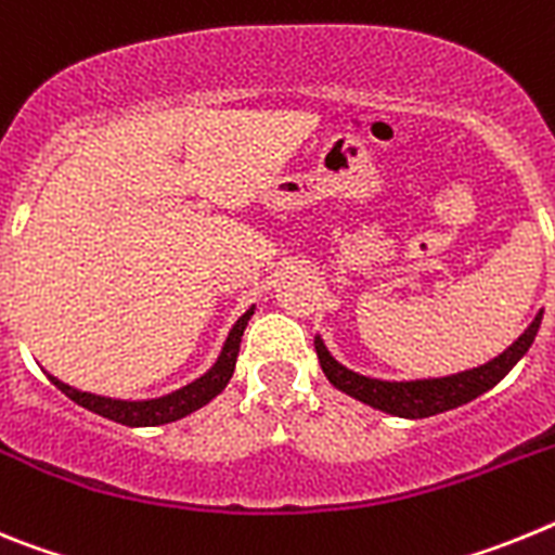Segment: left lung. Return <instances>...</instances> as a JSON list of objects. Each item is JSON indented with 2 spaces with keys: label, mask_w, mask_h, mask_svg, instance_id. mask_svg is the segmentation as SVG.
I'll return each mask as SVG.
<instances>
[{
  "label": "left lung",
  "mask_w": 555,
  "mask_h": 555,
  "mask_svg": "<svg viewBox=\"0 0 555 555\" xmlns=\"http://www.w3.org/2000/svg\"><path fill=\"white\" fill-rule=\"evenodd\" d=\"M542 313L545 311H539L531 325L522 331V336L514 345H508L500 356H494L492 361L442 377H414V380L370 377L336 361L320 333L313 336V347H317V356H320L322 372L338 391H345V395L356 397V400L384 411V414L403 416V420H425V416L459 409V405L469 403V400L480 397L492 386H498L514 370L519 358L531 350L539 325H542Z\"/></svg>",
  "instance_id": "obj_1"
}]
</instances>
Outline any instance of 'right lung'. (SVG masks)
I'll return each mask as SVG.
<instances>
[{
	"mask_svg": "<svg viewBox=\"0 0 555 555\" xmlns=\"http://www.w3.org/2000/svg\"><path fill=\"white\" fill-rule=\"evenodd\" d=\"M253 313L255 306H249L247 311L235 320L228 338H224L222 350H219L217 361H214L203 375L194 377L191 384L180 386V389L169 391V395L144 397V400H125V397H105L94 395V391L75 389V386L63 384L61 377L49 375V372L47 377L68 397V400H75L77 405L94 411V414L105 416V420H113V423L127 425V428H155V425L175 423V420H183V416L203 409L205 403H210V400L230 384V377H233L235 370V358H238V347H242L244 327H247Z\"/></svg>",
	"mask_w": 555,
	"mask_h": 555,
	"instance_id": "obj_1",
	"label": "right lung"
}]
</instances>
